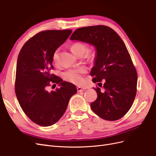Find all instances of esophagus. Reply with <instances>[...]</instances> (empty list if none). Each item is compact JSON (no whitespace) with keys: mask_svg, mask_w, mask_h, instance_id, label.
Masks as SVG:
<instances>
[{"mask_svg":"<svg viewBox=\"0 0 156 156\" xmlns=\"http://www.w3.org/2000/svg\"><path fill=\"white\" fill-rule=\"evenodd\" d=\"M86 88H82V87H78L77 88V92H82V91H84V90H85Z\"/></svg>","mask_w":156,"mask_h":156,"instance_id":"1","label":"esophagus"}]
</instances>
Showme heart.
<instances>
[{
    "mask_svg": "<svg viewBox=\"0 0 156 156\" xmlns=\"http://www.w3.org/2000/svg\"><path fill=\"white\" fill-rule=\"evenodd\" d=\"M70 50L73 54L76 56H83L88 50L87 45L82 42H74L70 45ZM90 56H92L90 55ZM53 62L54 64L58 62V50H56L53 55ZM85 73V69L84 68L69 69L66 71L62 73V78L66 81L73 83L75 84H81L83 81V75Z\"/></svg>",
    "mask_w": 156,
    "mask_h": 156,
    "instance_id": "1",
    "label": "heart"
}]
</instances>
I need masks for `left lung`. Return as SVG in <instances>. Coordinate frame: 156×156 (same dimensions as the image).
<instances>
[{
    "label": "left lung",
    "instance_id": "obj_1",
    "mask_svg": "<svg viewBox=\"0 0 156 156\" xmlns=\"http://www.w3.org/2000/svg\"><path fill=\"white\" fill-rule=\"evenodd\" d=\"M70 39L87 42L96 48L95 66L90 75L94 83H105L103 92L98 87L94 88L98 98L90 104L92 111L106 120L121 119L133 104L137 84V73L124 42L105 25L79 28Z\"/></svg>",
    "mask_w": 156,
    "mask_h": 156
}]
</instances>
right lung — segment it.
Listing matches in <instances>:
<instances>
[{
    "instance_id": "add662e5",
    "label": "right lung",
    "mask_w": 156,
    "mask_h": 156,
    "mask_svg": "<svg viewBox=\"0 0 156 156\" xmlns=\"http://www.w3.org/2000/svg\"><path fill=\"white\" fill-rule=\"evenodd\" d=\"M72 32L71 29L40 32L26 42L18 55L16 96L25 115L39 126H50L57 122L66 112L69 99L77 93L74 84L51 73L53 53ZM51 83L61 87L48 92L47 87Z\"/></svg>"
}]
</instances>
